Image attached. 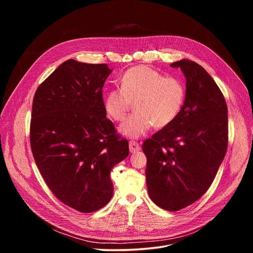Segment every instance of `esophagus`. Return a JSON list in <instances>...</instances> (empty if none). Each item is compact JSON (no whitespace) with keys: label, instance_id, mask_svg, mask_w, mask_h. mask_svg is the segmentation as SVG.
Wrapping results in <instances>:
<instances>
[{"label":"esophagus","instance_id":"esophagus-1","mask_svg":"<svg viewBox=\"0 0 253 253\" xmlns=\"http://www.w3.org/2000/svg\"><path fill=\"white\" fill-rule=\"evenodd\" d=\"M129 149H130V152H131V153H135V152L140 151L141 147H140V145H139V144H138L137 142H135V141H130V142H129Z\"/></svg>","mask_w":253,"mask_h":253}]
</instances>
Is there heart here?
<instances>
[{"label":"heart","mask_w":253,"mask_h":253,"mask_svg":"<svg viewBox=\"0 0 253 253\" xmlns=\"http://www.w3.org/2000/svg\"><path fill=\"white\" fill-rule=\"evenodd\" d=\"M184 84L175 77H164L146 66L128 69L120 78V88L108 91L104 108L113 120H125L132 103L135 114L121 127L123 135L139 138L154 125L164 128L175 121L184 105Z\"/></svg>","instance_id":"b5f03b06"}]
</instances>
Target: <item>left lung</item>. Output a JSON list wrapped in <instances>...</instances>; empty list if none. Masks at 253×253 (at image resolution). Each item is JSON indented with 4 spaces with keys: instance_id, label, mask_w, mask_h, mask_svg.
I'll use <instances>...</instances> for the list:
<instances>
[{
    "instance_id": "1",
    "label": "left lung",
    "mask_w": 253,
    "mask_h": 253,
    "mask_svg": "<svg viewBox=\"0 0 253 253\" xmlns=\"http://www.w3.org/2000/svg\"><path fill=\"white\" fill-rule=\"evenodd\" d=\"M186 78V96L173 123L143 143L146 183L151 200L178 211L198 200L210 187L226 154L227 105L217 84L197 63H172Z\"/></svg>"
}]
</instances>
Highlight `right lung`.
<instances>
[{
	"label": "right lung",
	"mask_w": 253,
	"mask_h": 253,
	"mask_svg": "<svg viewBox=\"0 0 253 253\" xmlns=\"http://www.w3.org/2000/svg\"><path fill=\"white\" fill-rule=\"evenodd\" d=\"M111 72L107 64L67 60L33 100L30 142L35 162L53 194L83 213L110 201V172L129 155L128 141L106 118L102 88Z\"/></svg>",
	"instance_id": "obj_1"
}]
</instances>
